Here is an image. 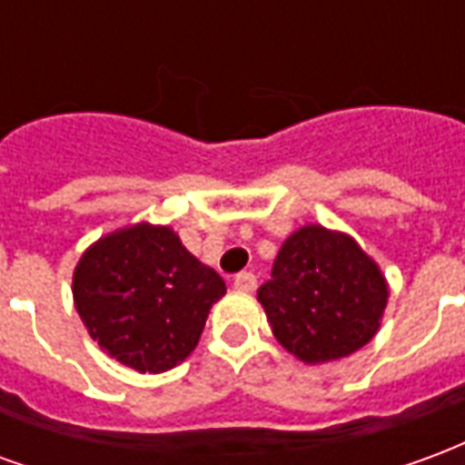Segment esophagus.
<instances>
[{"label": "esophagus", "instance_id": "34e87169", "mask_svg": "<svg viewBox=\"0 0 465 465\" xmlns=\"http://www.w3.org/2000/svg\"><path fill=\"white\" fill-rule=\"evenodd\" d=\"M233 289H239V292H253V289H256V276H253L252 272L236 273V279H233Z\"/></svg>", "mask_w": 465, "mask_h": 465}]
</instances>
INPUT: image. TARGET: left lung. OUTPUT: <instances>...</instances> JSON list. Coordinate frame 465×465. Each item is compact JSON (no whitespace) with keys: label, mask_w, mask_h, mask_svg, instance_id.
Masks as SVG:
<instances>
[{"label":"left lung","mask_w":465,"mask_h":465,"mask_svg":"<svg viewBox=\"0 0 465 465\" xmlns=\"http://www.w3.org/2000/svg\"><path fill=\"white\" fill-rule=\"evenodd\" d=\"M256 299L283 349L303 363H326L376 336L389 283L351 236L309 223L282 243Z\"/></svg>","instance_id":"1"}]
</instances>
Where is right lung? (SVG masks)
Masks as SVG:
<instances>
[{
    "label": "right lung",
    "mask_w": 465,
    "mask_h": 465,
    "mask_svg": "<svg viewBox=\"0 0 465 465\" xmlns=\"http://www.w3.org/2000/svg\"><path fill=\"white\" fill-rule=\"evenodd\" d=\"M72 293L89 336L112 359L162 373L196 349L226 283L169 226L134 223L86 249Z\"/></svg>",
    "instance_id": "1"
}]
</instances>
